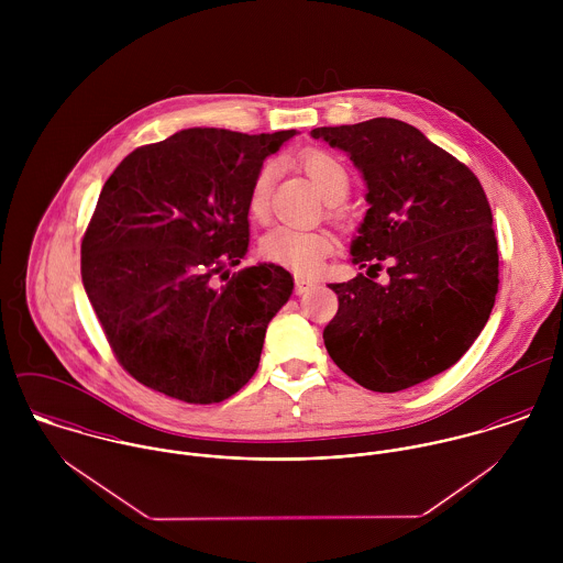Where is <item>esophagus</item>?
<instances>
[{
  "mask_svg": "<svg viewBox=\"0 0 563 563\" xmlns=\"http://www.w3.org/2000/svg\"><path fill=\"white\" fill-rule=\"evenodd\" d=\"M312 286H314L312 279H308V277H295V292H297V295L308 292Z\"/></svg>",
  "mask_w": 563,
  "mask_h": 563,
  "instance_id": "1",
  "label": "esophagus"
}]
</instances>
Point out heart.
I'll return each mask as SVG.
<instances>
[{
    "label": "heart",
    "mask_w": 563,
    "mask_h": 563,
    "mask_svg": "<svg viewBox=\"0 0 563 563\" xmlns=\"http://www.w3.org/2000/svg\"><path fill=\"white\" fill-rule=\"evenodd\" d=\"M301 166L308 177L314 181L324 201L340 203L351 188L349 170L333 154L324 150H308L301 156ZM273 184V166L264 164L249 188L246 208L253 219H264L268 210V195ZM333 242L324 232H308L295 228H273L262 242L260 253L268 262L282 264L295 273H314L321 266L322 260L331 253Z\"/></svg>",
    "instance_id": "b5f03b06"
}]
</instances>
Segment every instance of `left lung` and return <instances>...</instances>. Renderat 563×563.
Listing matches in <instances>:
<instances>
[{
	"label": "left lung",
	"instance_id": "1",
	"mask_svg": "<svg viewBox=\"0 0 563 563\" xmlns=\"http://www.w3.org/2000/svg\"><path fill=\"white\" fill-rule=\"evenodd\" d=\"M351 156L368 212L351 242L360 273L329 284L338 314L327 353L360 386L399 393L451 368L477 340L498 292V246L477 175L397 119L317 128ZM389 264L384 285L375 283Z\"/></svg>",
	"mask_w": 563,
	"mask_h": 563
}]
</instances>
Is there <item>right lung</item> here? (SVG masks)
<instances>
[{
  "label": "right lung",
  "instance_id": "obj_1",
  "mask_svg": "<svg viewBox=\"0 0 563 563\" xmlns=\"http://www.w3.org/2000/svg\"><path fill=\"white\" fill-rule=\"evenodd\" d=\"M295 130H181L134 150L101 188L81 239V282L119 364L177 401L210 405L253 377L292 275L257 264L249 188Z\"/></svg>",
  "mask_w": 563,
  "mask_h": 563
}]
</instances>
